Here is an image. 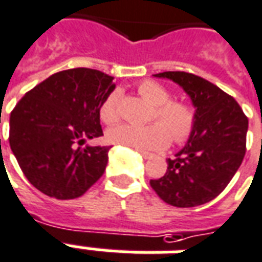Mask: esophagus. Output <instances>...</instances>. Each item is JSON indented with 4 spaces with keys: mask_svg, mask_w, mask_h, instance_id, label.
I'll list each match as a JSON object with an SVG mask.
<instances>
[{
    "mask_svg": "<svg viewBox=\"0 0 262 262\" xmlns=\"http://www.w3.org/2000/svg\"><path fill=\"white\" fill-rule=\"evenodd\" d=\"M137 151H139L144 159H151V157H153V153H150V151H144V150H139V149H137Z\"/></svg>",
    "mask_w": 262,
    "mask_h": 262,
    "instance_id": "obj_1",
    "label": "esophagus"
}]
</instances>
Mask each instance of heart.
<instances>
[{"label": "heart", "instance_id": "b5f03b06", "mask_svg": "<svg viewBox=\"0 0 262 262\" xmlns=\"http://www.w3.org/2000/svg\"><path fill=\"white\" fill-rule=\"evenodd\" d=\"M139 95L155 106L147 126L120 125L106 133L107 142L139 150H160L171 140L182 143L195 127V111L183 100H171V93L156 80H144L137 88ZM99 118L105 125H115L120 119V92L113 91L100 105Z\"/></svg>", "mask_w": 262, "mask_h": 262}]
</instances>
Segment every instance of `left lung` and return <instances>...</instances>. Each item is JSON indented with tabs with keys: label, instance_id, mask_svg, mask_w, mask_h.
<instances>
[{
	"label": "left lung",
	"instance_id": "1",
	"mask_svg": "<svg viewBox=\"0 0 262 262\" xmlns=\"http://www.w3.org/2000/svg\"><path fill=\"white\" fill-rule=\"evenodd\" d=\"M184 89L195 107V127L174 159H167L163 177L150 186L164 203L195 207L227 187L246 155L248 119L233 96L187 72H162Z\"/></svg>",
	"mask_w": 262,
	"mask_h": 262
}]
</instances>
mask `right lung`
Segmentation results:
<instances>
[{"label": "right lung", "mask_w": 262, "mask_h": 262, "mask_svg": "<svg viewBox=\"0 0 262 262\" xmlns=\"http://www.w3.org/2000/svg\"><path fill=\"white\" fill-rule=\"evenodd\" d=\"M113 76L75 68L49 76L25 93L10 116V146L29 183L69 200L85 194L107 164V146H85L103 135L99 109Z\"/></svg>", "instance_id": "1"}]
</instances>
